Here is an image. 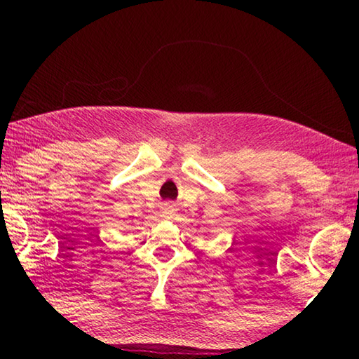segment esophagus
Returning <instances> with one entry per match:
<instances>
[{
    "label": "esophagus",
    "mask_w": 359,
    "mask_h": 359,
    "mask_svg": "<svg viewBox=\"0 0 359 359\" xmlns=\"http://www.w3.org/2000/svg\"><path fill=\"white\" fill-rule=\"evenodd\" d=\"M161 212H163V217H172L174 215V205L171 203H165L161 205Z\"/></svg>",
    "instance_id": "1"
}]
</instances>
